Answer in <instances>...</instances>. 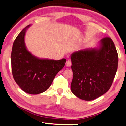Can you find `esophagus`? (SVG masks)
Instances as JSON below:
<instances>
[{"label":"esophagus","mask_w":126,"mask_h":126,"mask_svg":"<svg viewBox=\"0 0 126 126\" xmlns=\"http://www.w3.org/2000/svg\"><path fill=\"white\" fill-rule=\"evenodd\" d=\"M71 60H67L66 63V66L67 67H70V66H71Z\"/></svg>","instance_id":"34e87169"}]
</instances>
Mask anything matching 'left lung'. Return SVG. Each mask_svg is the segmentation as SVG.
<instances>
[{
  "label": "left lung",
  "mask_w": 126,
  "mask_h": 126,
  "mask_svg": "<svg viewBox=\"0 0 126 126\" xmlns=\"http://www.w3.org/2000/svg\"><path fill=\"white\" fill-rule=\"evenodd\" d=\"M71 90L78 98L92 101L109 90L118 66V54L112 39L102 38L99 49H84L71 55Z\"/></svg>",
  "instance_id": "obj_1"
}]
</instances>
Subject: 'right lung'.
I'll list each match as a JSON object with an SVG mask.
<instances>
[{
	"mask_svg": "<svg viewBox=\"0 0 126 126\" xmlns=\"http://www.w3.org/2000/svg\"><path fill=\"white\" fill-rule=\"evenodd\" d=\"M29 27L21 31L13 44L12 71L14 81L22 90L30 94H38L50 87L56 75L64 67L66 59H39L28 52L24 36Z\"/></svg>",
	"mask_w": 126,
	"mask_h": 126,
	"instance_id": "1",
	"label": "right lung"
}]
</instances>
